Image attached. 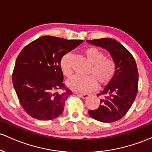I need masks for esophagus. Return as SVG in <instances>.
I'll list each match as a JSON object with an SVG mask.
<instances>
[{
	"instance_id": "obj_1",
	"label": "esophagus",
	"mask_w": 152,
	"mask_h": 152,
	"mask_svg": "<svg viewBox=\"0 0 152 152\" xmlns=\"http://www.w3.org/2000/svg\"><path fill=\"white\" fill-rule=\"evenodd\" d=\"M78 96L82 97V99H87L89 97V94H77Z\"/></svg>"
}]
</instances>
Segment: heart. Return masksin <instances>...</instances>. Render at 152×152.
<instances>
[{
	"label": "heart",
	"mask_w": 152,
	"mask_h": 152,
	"mask_svg": "<svg viewBox=\"0 0 152 152\" xmlns=\"http://www.w3.org/2000/svg\"><path fill=\"white\" fill-rule=\"evenodd\" d=\"M88 61L91 64L87 77L75 76L68 82V86L73 90L80 92H89L97 87H104L110 83L115 76L117 65L114 60L106 58L105 54L95 47H89L84 50ZM61 67L63 75L70 77L72 74V56L67 53L62 58Z\"/></svg>",
	"instance_id": "obj_1"
}]
</instances>
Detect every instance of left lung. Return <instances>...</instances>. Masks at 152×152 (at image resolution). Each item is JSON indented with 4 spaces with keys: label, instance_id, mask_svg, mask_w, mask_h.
I'll return each mask as SVG.
<instances>
[{
    "label": "left lung",
    "instance_id": "8db88e82",
    "mask_svg": "<svg viewBox=\"0 0 152 152\" xmlns=\"http://www.w3.org/2000/svg\"><path fill=\"white\" fill-rule=\"evenodd\" d=\"M87 42L107 50L117 65L113 79L97 94V96L102 97L99 108L88 111L89 115L96 121L113 123L127 113L136 98L139 75L135 60L115 39L103 38L87 40Z\"/></svg>",
    "mask_w": 152,
    "mask_h": 152
}]
</instances>
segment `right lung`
<instances>
[{"label": "right lung", "instance_id": "obj_1", "mask_svg": "<svg viewBox=\"0 0 152 152\" xmlns=\"http://www.w3.org/2000/svg\"><path fill=\"white\" fill-rule=\"evenodd\" d=\"M83 42L44 36L19 54L12 73L13 86L22 108L34 118L50 121L63 113L72 91L63 82L61 61ZM61 89L64 91L59 93Z\"/></svg>", "mask_w": 152, "mask_h": 152}]
</instances>
